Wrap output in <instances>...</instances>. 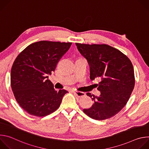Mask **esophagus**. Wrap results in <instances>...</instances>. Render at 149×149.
<instances>
[{
    "label": "esophagus",
    "instance_id": "obj_1",
    "mask_svg": "<svg viewBox=\"0 0 149 149\" xmlns=\"http://www.w3.org/2000/svg\"><path fill=\"white\" fill-rule=\"evenodd\" d=\"M73 93L78 97H83L85 95V93H82V92H80V91H73Z\"/></svg>",
    "mask_w": 149,
    "mask_h": 149
}]
</instances>
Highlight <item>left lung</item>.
Wrapping results in <instances>:
<instances>
[{"label":"left lung","instance_id":"1","mask_svg":"<svg viewBox=\"0 0 149 149\" xmlns=\"http://www.w3.org/2000/svg\"><path fill=\"white\" fill-rule=\"evenodd\" d=\"M75 44L80 54L87 60L90 79H101L97 84L100 95H93L92 107L83 111L95 120L110 118L122 110L134 89L132 63L121 51L107 45ZM87 95L92 97L90 93Z\"/></svg>","mask_w":149,"mask_h":149}]
</instances>
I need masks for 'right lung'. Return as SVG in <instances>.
Here are the masks:
<instances>
[{
    "label": "right lung",
    "mask_w": 149,
    "mask_h": 149,
    "mask_svg": "<svg viewBox=\"0 0 149 149\" xmlns=\"http://www.w3.org/2000/svg\"><path fill=\"white\" fill-rule=\"evenodd\" d=\"M71 42L42 40L28 46L15 60L10 84L17 103L32 116L44 117L56 110L65 90L56 91L48 75L70 49Z\"/></svg>",
    "instance_id": "1"
}]
</instances>
